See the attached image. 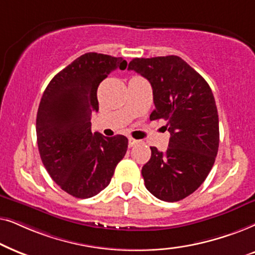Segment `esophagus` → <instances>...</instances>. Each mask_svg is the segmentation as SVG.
<instances>
[{"label": "esophagus", "mask_w": 255, "mask_h": 255, "mask_svg": "<svg viewBox=\"0 0 255 255\" xmlns=\"http://www.w3.org/2000/svg\"><path fill=\"white\" fill-rule=\"evenodd\" d=\"M137 142H138V141L135 140V138H131V137H129V140H128V145H129V147H134V145L136 144Z\"/></svg>", "instance_id": "34e87169"}]
</instances>
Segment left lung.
Returning <instances> with one entry per match:
<instances>
[{"mask_svg": "<svg viewBox=\"0 0 255 255\" xmlns=\"http://www.w3.org/2000/svg\"><path fill=\"white\" fill-rule=\"evenodd\" d=\"M149 80L155 110L150 120L164 119L170 133L167 151L150 147L142 168L144 185L156 198L178 202L208 177L219 147V120L211 88L178 56L134 58L128 64Z\"/></svg>", "mask_w": 255, "mask_h": 255, "instance_id": "left-lung-1", "label": "left lung"}]
</instances>
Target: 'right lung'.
<instances>
[{"label":"right lung","mask_w":255,"mask_h":255,"mask_svg":"<svg viewBox=\"0 0 255 255\" xmlns=\"http://www.w3.org/2000/svg\"><path fill=\"white\" fill-rule=\"evenodd\" d=\"M126 67L121 57L85 53L52 78L40 99V158L51 178L76 198H90L106 188L127 151L124 135L106 137L91 130V118L99 111L98 86L112 71Z\"/></svg>","instance_id":"add662e5"}]
</instances>
